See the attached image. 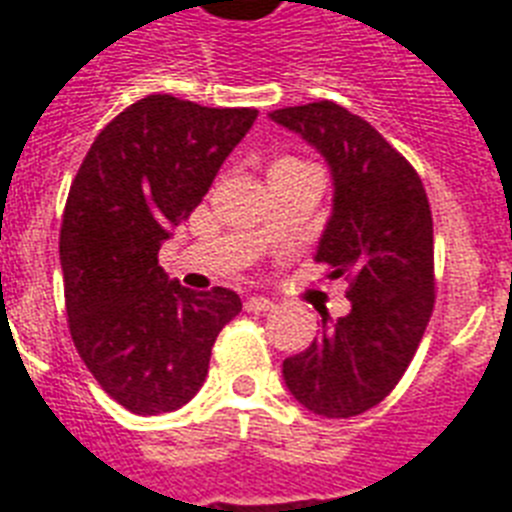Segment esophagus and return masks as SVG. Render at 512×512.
<instances>
[{
    "label": "esophagus",
    "instance_id": "obj_1",
    "mask_svg": "<svg viewBox=\"0 0 512 512\" xmlns=\"http://www.w3.org/2000/svg\"><path fill=\"white\" fill-rule=\"evenodd\" d=\"M244 308H247V311H255V313H260V311H273V308H276V303H273V300H268V297H247V303H244Z\"/></svg>",
    "mask_w": 512,
    "mask_h": 512
}]
</instances>
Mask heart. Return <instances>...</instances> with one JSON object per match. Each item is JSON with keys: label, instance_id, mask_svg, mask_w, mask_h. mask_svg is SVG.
Instances as JSON below:
<instances>
[{"label": "heart", "instance_id": "obj_1", "mask_svg": "<svg viewBox=\"0 0 512 512\" xmlns=\"http://www.w3.org/2000/svg\"><path fill=\"white\" fill-rule=\"evenodd\" d=\"M284 162H292V159H284ZM284 162H279V164H284Z\"/></svg>", "mask_w": 512, "mask_h": 512}]
</instances>
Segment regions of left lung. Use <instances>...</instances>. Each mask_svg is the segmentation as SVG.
<instances>
[{
	"instance_id": "obj_1",
	"label": "left lung",
	"mask_w": 512,
	"mask_h": 512,
	"mask_svg": "<svg viewBox=\"0 0 512 512\" xmlns=\"http://www.w3.org/2000/svg\"><path fill=\"white\" fill-rule=\"evenodd\" d=\"M327 162L332 212L316 260L350 281V313L281 364L289 393L321 417H356L396 388L433 311V217L412 164L332 100L268 114Z\"/></svg>"
}]
</instances>
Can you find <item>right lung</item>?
I'll list each match as a JSON object with an SVG mask.
<instances>
[{"instance_id": "1", "label": "right lung", "mask_w": 512, "mask_h": 512, "mask_svg": "<svg viewBox=\"0 0 512 512\" xmlns=\"http://www.w3.org/2000/svg\"><path fill=\"white\" fill-rule=\"evenodd\" d=\"M255 119V108L148 95L100 130L71 183L60 225L68 327L100 388L130 412L188 404L239 316L233 289L193 292L156 255Z\"/></svg>"}]
</instances>
